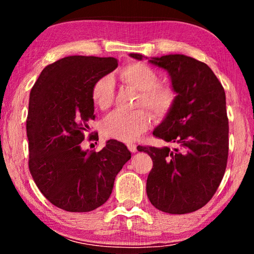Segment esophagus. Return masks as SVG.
Masks as SVG:
<instances>
[{"label": "esophagus", "instance_id": "34e87169", "mask_svg": "<svg viewBox=\"0 0 254 254\" xmlns=\"http://www.w3.org/2000/svg\"><path fill=\"white\" fill-rule=\"evenodd\" d=\"M127 149L130 150L131 152H136V144L134 143H127Z\"/></svg>", "mask_w": 254, "mask_h": 254}]
</instances>
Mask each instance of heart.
<instances>
[{"instance_id": "1", "label": "heart", "mask_w": 254, "mask_h": 254, "mask_svg": "<svg viewBox=\"0 0 254 254\" xmlns=\"http://www.w3.org/2000/svg\"><path fill=\"white\" fill-rule=\"evenodd\" d=\"M121 83L139 92L135 107L144 106L156 118H165L174 110L178 94L171 85L158 83V75L143 63L127 64L119 71ZM92 101L97 109H110L114 100V84L110 76H102L92 86ZM152 115L149 111L139 109L133 112H114L105 119L103 132L107 137L123 142L137 139L151 126Z\"/></svg>"}]
</instances>
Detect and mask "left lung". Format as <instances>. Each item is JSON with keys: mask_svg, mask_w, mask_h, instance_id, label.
<instances>
[{"mask_svg": "<svg viewBox=\"0 0 254 254\" xmlns=\"http://www.w3.org/2000/svg\"><path fill=\"white\" fill-rule=\"evenodd\" d=\"M142 59V55L131 54ZM169 72L178 94L174 110L153 136L175 145L141 147L153 167L147 179L149 200L169 214L195 212L212 199L225 174L229 119L225 92L213 70L195 58L168 55L150 60Z\"/></svg>", "mask_w": 254, "mask_h": 254, "instance_id": "1", "label": "left lung"}]
</instances>
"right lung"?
<instances>
[{"instance_id": "obj_1", "label": "right lung", "mask_w": 254, "mask_h": 254, "mask_svg": "<svg viewBox=\"0 0 254 254\" xmlns=\"http://www.w3.org/2000/svg\"><path fill=\"white\" fill-rule=\"evenodd\" d=\"M117 67L112 57L69 56L45 67L30 92V174L42 195L67 212H91L104 204L131 158L117 140L97 152L80 147L95 119L92 86ZM96 137L97 132L89 133L88 141Z\"/></svg>"}]
</instances>
